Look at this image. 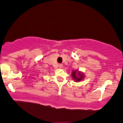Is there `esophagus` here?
<instances>
[{"instance_id":"1","label":"esophagus","mask_w":123,"mask_h":123,"mask_svg":"<svg viewBox=\"0 0 123 123\" xmlns=\"http://www.w3.org/2000/svg\"><path fill=\"white\" fill-rule=\"evenodd\" d=\"M62 66H63V65H62V64H59V67L60 68H62Z\"/></svg>"}]
</instances>
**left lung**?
Wrapping results in <instances>:
<instances>
[{
	"instance_id": "obj_1",
	"label": "left lung",
	"mask_w": 123,
	"mask_h": 123,
	"mask_svg": "<svg viewBox=\"0 0 123 123\" xmlns=\"http://www.w3.org/2000/svg\"><path fill=\"white\" fill-rule=\"evenodd\" d=\"M76 72L77 71H76V70H74V71H73L72 73V76L73 77V79H74L75 81L78 82V81H80L81 80H82V79H84V76L83 75V74L81 72H78L77 74L79 76H77Z\"/></svg>"
}]
</instances>
